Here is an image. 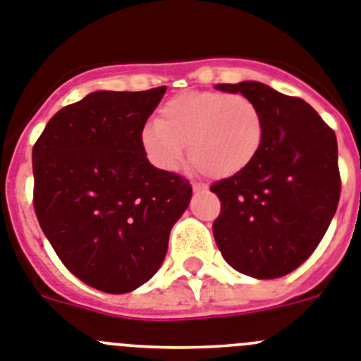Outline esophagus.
<instances>
[{"mask_svg": "<svg viewBox=\"0 0 361 361\" xmlns=\"http://www.w3.org/2000/svg\"><path fill=\"white\" fill-rule=\"evenodd\" d=\"M192 190L194 192H202V190H207V185L198 183V181H192Z\"/></svg>", "mask_w": 361, "mask_h": 361, "instance_id": "34e87169", "label": "esophagus"}]
</instances>
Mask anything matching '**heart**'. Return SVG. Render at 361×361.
<instances>
[{"instance_id":"heart-1","label":"heart","mask_w":361,"mask_h":361,"mask_svg":"<svg viewBox=\"0 0 361 361\" xmlns=\"http://www.w3.org/2000/svg\"><path fill=\"white\" fill-rule=\"evenodd\" d=\"M265 137L259 106L243 94L183 92L159 106L158 121L142 130L152 165L176 171L189 145V159L205 176L233 178L252 165Z\"/></svg>"}]
</instances>
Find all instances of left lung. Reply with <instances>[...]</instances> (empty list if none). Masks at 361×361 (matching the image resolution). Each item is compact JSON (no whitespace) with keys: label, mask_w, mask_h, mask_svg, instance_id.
Returning a JSON list of instances; mask_svg holds the SVG:
<instances>
[{"label":"left lung","mask_w":361,"mask_h":361,"mask_svg":"<svg viewBox=\"0 0 361 361\" xmlns=\"http://www.w3.org/2000/svg\"><path fill=\"white\" fill-rule=\"evenodd\" d=\"M216 89L250 98L265 137L249 169L211 187L221 202L212 224L231 267L258 280L289 274L314 252L340 202L336 134L302 98L258 81Z\"/></svg>","instance_id":"left-lung-1"}]
</instances>
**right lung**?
I'll list each match as a JSON object with an SVG mask.
<instances>
[{
    "instance_id": "obj_1",
    "label": "right lung",
    "mask_w": 361,
    "mask_h": 361,
    "mask_svg": "<svg viewBox=\"0 0 361 361\" xmlns=\"http://www.w3.org/2000/svg\"><path fill=\"white\" fill-rule=\"evenodd\" d=\"M165 89L89 94L56 112L32 147L39 227L65 267L103 293L156 274L192 196L187 178L152 167L142 147Z\"/></svg>"
}]
</instances>
